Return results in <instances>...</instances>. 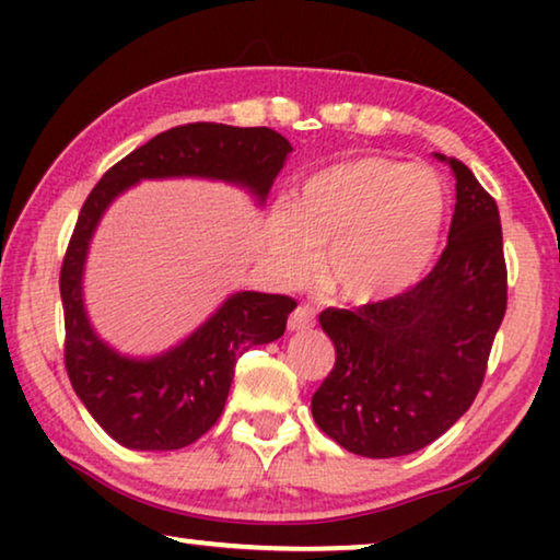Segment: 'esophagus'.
I'll return each instance as SVG.
<instances>
[{
	"label": "esophagus",
	"mask_w": 560,
	"mask_h": 560,
	"mask_svg": "<svg viewBox=\"0 0 560 560\" xmlns=\"http://www.w3.org/2000/svg\"><path fill=\"white\" fill-rule=\"evenodd\" d=\"M313 324H316V313H313L308 305H298L288 318L290 331H308V328H313Z\"/></svg>",
	"instance_id": "obj_1"
}]
</instances>
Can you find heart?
<instances>
[{"instance_id":"obj_1","label":"heart","mask_w":560,"mask_h":560,"mask_svg":"<svg viewBox=\"0 0 560 560\" xmlns=\"http://www.w3.org/2000/svg\"><path fill=\"white\" fill-rule=\"evenodd\" d=\"M446 221V186L428 167L385 155L326 165L303 180L290 211L270 221V257L298 280L324 252V282L364 305L416 285L431 265Z\"/></svg>"}]
</instances>
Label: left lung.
<instances>
[{
	"label": "left lung",
	"mask_w": 560,
	"mask_h": 560,
	"mask_svg": "<svg viewBox=\"0 0 560 560\" xmlns=\"http://www.w3.org/2000/svg\"><path fill=\"white\" fill-rule=\"evenodd\" d=\"M441 259L418 285L357 311L328 308L320 328L336 364L311 400L328 439L366 458L425 448L471 408L508 308V267L494 198L462 160Z\"/></svg>",
	"instance_id": "1"
}]
</instances>
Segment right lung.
Returning a JSON list of instances; mask_svg holds the SVG:
<instances>
[{
	"mask_svg": "<svg viewBox=\"0 0 560 560\" xmlns=\"http://www.w3.org/2000/svg\"><path fill=\"white\" fill-rule=\"evenodd\" d=\"M290 152L293 144L275 129L196 121L129 152L89 194L60 267L66 370L79 400L121 446L175 451L201 439L224 410L236 359L249 347L280 339L298 303L242 290L163 354H119L94 331L83 305V267L104 211L135 183L163 178L234 183L265 203Z\"/></svg>",
	"mask_w": 560,
	"mask_h": 560,
	"instance_id": "add662e5",
	"label": "right lung"
}]
</instances>
